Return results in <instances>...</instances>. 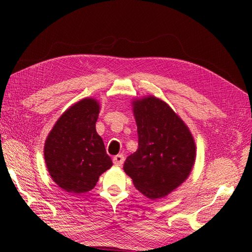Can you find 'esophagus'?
I'll return each mask as SVG.
<instances>
[{"label": "esophagus", "instance_id": "esophagus-1", "mask_svg": "<svg viewBox=\"0 0 252 252\" xmlns=\"http://www.w3.org/2000/svg\"><path fill=\"white\" fill-rule=\"evenodd\" d=\"M123 162H125V157H123V155H118L116 157H113V163H114V165L121 167V165L123 164Z\"/></svg>", "mask_w": 252, "mask_h": 252}]
</instances>
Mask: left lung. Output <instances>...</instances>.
Instances as JSON below:
<instances>
[{
  "mask_svg": "<svg viewBox=\"0 0 252 252\" xmlns=\"http://www.w3.org/2000/svg\"><path fill=\"white\" fill-rule=\"evenodd\" d=\"M138 150L126 158L123 170L140 192L163 198L186 181L195 160L190 130L170 106L156 96L133 101Z\"/></svg>",
  "mask_w": 252,
  "mask_h": 252,
  "instance_id": "8db88e82",
  "label": "left lung"
}]
</instances>
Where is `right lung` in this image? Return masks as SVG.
Here are the masks:
<instances>
[{"label": "right lung", "instance_id": "right-lung-1", "mask_svg": "<svg viewBox=\"0 0 252 252\" xmlns=\"http://www.w3.org/2000/svg\"><path fill=\"white\" fill-rule=\"evenodd\" d=\"M100 104L87 97L70 106L55 123L44 144L50 176L69 193H83L95 187L99 177L112 167L95 122Z\"/></svg>", "mask_w": 252, "mask_h": 252}]
</instances>
